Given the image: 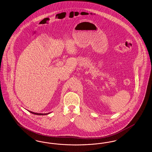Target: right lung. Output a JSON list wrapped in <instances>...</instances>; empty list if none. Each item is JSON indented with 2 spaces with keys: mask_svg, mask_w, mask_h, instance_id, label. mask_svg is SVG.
<instances>
[{
  "mask_svg": "<svg viewBox=\"0 0 152 152\" xmlns=\"http://www.w3.org/2000/svg\"><path fill=\"white\" fill-rule=\"evenodd\" d=\"M28 111H29L31 113H32V114H35V115H48L50 113H46V114H41V113H34V112H32V111H29L28 110Z\"/></svg>",
  "mask_w": 152,
  "mask_h": 152,
  "instance_id": "1",
  "label": "right lung"
}]
</instances>
